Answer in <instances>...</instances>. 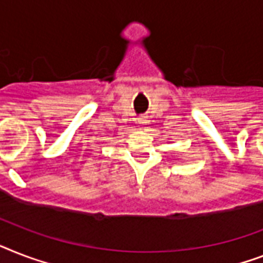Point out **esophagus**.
Masks as SVG:
<instances>
[{"label":"esophagus","mask_w":263,"mask_h":263,"mask_svg":"<svg viewBox=\"0 0 263 263\" xmlns=\"http://www.w3.org/2000/svg\"><path fill=\"white\" fill-rule=\"evenodd\" d=\"M138 123H139V124H142V125H146V124H147L146 117H139V119H138Z\"/></svg>","instance_id":"34e87169"}]
</instances>
